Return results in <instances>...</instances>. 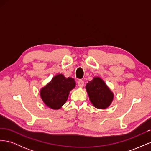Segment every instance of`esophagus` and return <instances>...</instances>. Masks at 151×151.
I'll return each instance as SVG.
<instances>
[{"instance_id":"34e87169","label":"esophagus","mask_w":151,"mask_h":151,"mask_svg":"<svg viewBox=\"0 0 151 151\" xmlns=\"http://www.w3.org/2000/svg\"><path fill=\"white\" fill-rule=\"evenodd\" d=\"M77 84H78V86L79 87V88H83L84 83V81L83 80L80 79V80L77 81Z\"/></svg>"}]
</instances>
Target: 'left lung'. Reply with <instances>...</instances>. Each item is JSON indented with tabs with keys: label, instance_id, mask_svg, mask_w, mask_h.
Returning a JSON list of instances; mask_svg holds the SVG:
<instances>
[{
	"label": "left lung",
	"instance_id": "left-lung-1",
	"mask_svg": "<svg viewBox=\"0 0 151 151\" xmlns=\"http://www.w3.org/2000/svg\"><path fill=\"white\" fill-rule=\"evenodd\" d=\"M90 101L98 109H106L113 101L114 95L104 81L99 77H94L86 86Z\"/></svg>",
	"mask_w": 151,
	"mask_h": 151
}]
</instances>
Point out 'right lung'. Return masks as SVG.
Here are the masks:
<instances>
[{
  "label": "right lung",
  "mask_w": 151,
  "mask_h": 151,
  "mask_svg": "<svg viewBox=\"0 0 151 151\" xmlns=\"http://www.w3.org/2000/svg\"><path fill=\"white\" fill-rule=\"evenodd\" d=\"M76 81L72 77L57 74L40 90V96L43 103L53 109H58L68 99L70 91L75 88Z\"/></svg>",
  "instance_id": "1"
}]
</instances>
